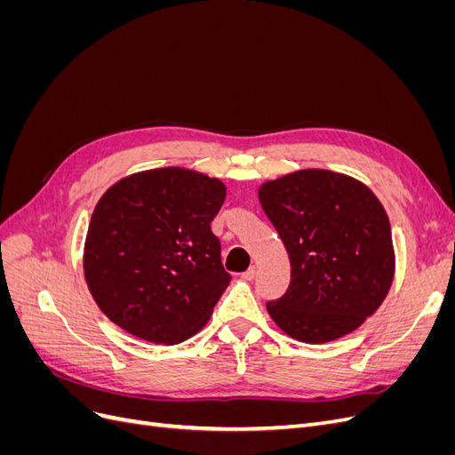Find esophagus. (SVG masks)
Returning a JSON list of instances; mask_svg holds the SVG:
<instances>
[{
	"instance_id": "obj_1",
	"label": "esophagus",
	"mask_w": 455,
	"mask_h": 455,
	"mask_svg": "<svg viewBox=\"0 0 455 455\" xmlns=\"http://www.w3.org/2000/svg\"><path fill=\"white\" fill-rule=\"evenodd\" d=\"M254 275H256V267H249V269L241 273V277H243L244 281H252Z\"/></svg>"
}]
</instances>
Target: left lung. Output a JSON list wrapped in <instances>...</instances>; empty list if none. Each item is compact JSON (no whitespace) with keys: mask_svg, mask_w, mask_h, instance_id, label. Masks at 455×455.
<instances>
[{"mask_svg":"<svg viewBox=\"0 0 455 455\" xmlns=\"http://www.w3.org/2000/svg\"><path fill=\"white\" fill-rule=\"evenodd\" d=\"M261 209L291 258V284L266 304L288 336L323 343L361 326L395 271L389 218L371 191L330 171H299L259 188Z\"/></svg>","mask_w":455,"mask_h":455,"instance_id":"obj_1","label":"left lung"}]
</instances>
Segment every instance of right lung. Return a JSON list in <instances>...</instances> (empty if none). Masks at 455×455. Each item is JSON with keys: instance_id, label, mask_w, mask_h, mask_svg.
Here are the masks:
<instances>
[{"instance_id": "obj_1", "label": "right lung", "mask_w": 455, "mask_h": 455, "mask_svg": "<svg viewBox=\"0 0 455 455\" xmlns=\"http://www.w3.org/2000/svg\"><path fill=\"white\" fill-rule=\"evenodd\" d=\"M224 184L186 169L132 174L109 188L89 224L85 279L109 321L154 343L194 336L231 283L211 222Z\"/></svg>"}]
</instances>
